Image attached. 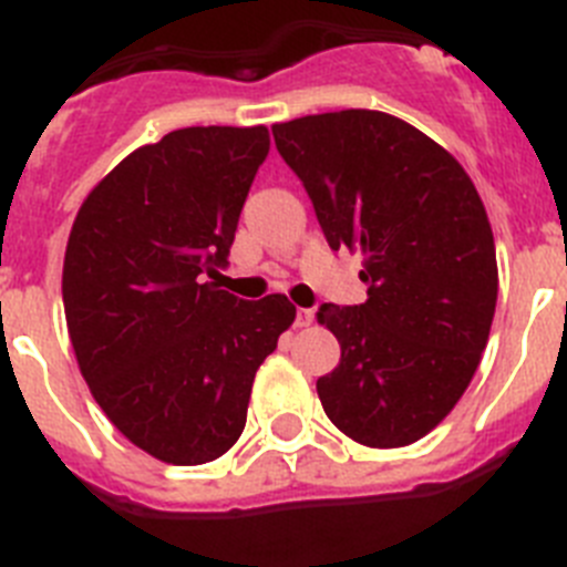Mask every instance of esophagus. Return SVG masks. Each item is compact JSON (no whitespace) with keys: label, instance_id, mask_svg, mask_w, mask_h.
I'll list each match as a JSON object with an SVG mask.
<instances>
[{"label":"esophagus","instance_id":"obj_1","mask_svg":"<svg viewBox=\"0 0 567 567\" xmlns=\"http://www.w3.org/2000/svg\"><path fill=\"white\" fill-rule=\"evenodd\" d=\"M295 327H298V329L312 327V309H298V318H295Z\"/></svg>","mask_w":567,"mask_h":567}]
</instances>
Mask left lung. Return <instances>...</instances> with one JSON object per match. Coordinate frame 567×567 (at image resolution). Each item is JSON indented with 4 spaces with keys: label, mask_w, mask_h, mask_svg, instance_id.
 Listing matches in <instances>:
<instances>
[{
    "label": "left lung",
    "mask_w": 567,
    "mask_h": 567,
    "mask_svg": "<svg viewBox=\"0 0 567 567\" xmlns=\"http://www.w3.org/2000/svg\"><path fill=\"white\" fill-rule=\"evenodd\" d=\"M329 247L363 255L360 307L323 303L340 363L318 378L327 417L369 449L412 445L445 420L488 343L497 249L483 198L434 138L380 110L272 127Z\"/></svg>",
    "instance_id": "1"
}]
</instances>
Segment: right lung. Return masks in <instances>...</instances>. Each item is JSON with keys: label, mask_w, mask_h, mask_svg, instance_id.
<instances>
[{"label": "right lung", "mask_w": 567, "mask_h": 567, "mask_svg": "<svg viewBox=\"0 0 567 567\" xmlns=\"http://www.w3.org/2000/svg\"><path fill=\"white\" fill-rule=\"evenodd\" d=\"M269 130L184 127L133 150L79 207L64 318L110 423L150 457L213 463L238 443L258 365L292 327L287 295L240 300L215 280Z\"/></svg>", "instance_id": "obj_1"}]
</instances>
